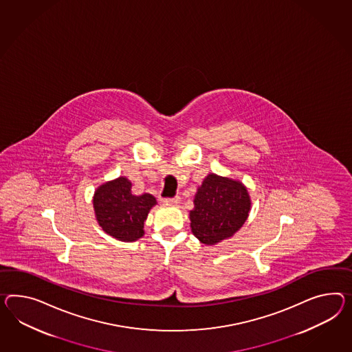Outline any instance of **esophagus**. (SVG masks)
Here are the masks:
<instances>
[{
    "mask_svg": "<svg viewBox=\"0 0 352 352\" xmlns=\"http://www.w3.org/2000/svg\"><path fill=\"white\" fill-rule=\"evenodd\" d=\"M163 204H170V206H176L180 203V197H175V198H164L161 200Z\"/></svg>",
    "mask_w": 352,
    "mask_h": 352,
    "instance_id": "esophagus-1",
    "label": "esophagus"
}]
</instances>
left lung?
I'll list each match as a JSON object with an SVG mask.
<instances>
[{"mask_svg":"<svg viewBox=\"0 0 352 352\" xmlns=\"http://www.w3.org/2000/svg\"><path fill=\"white\" fill-rule=\"evenodd\" d=\"M250 208L252 199L241 181L208 173L190 210L191 232L200 243L216 245L243 227Z\"/></svg>","mask_w":352,"mask_h":352,"instance_id":"left-lung-1","label":"left lung"}]
</instances>
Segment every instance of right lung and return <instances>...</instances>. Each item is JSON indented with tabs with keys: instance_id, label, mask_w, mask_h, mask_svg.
I'll use <instances>...</instances> for the list:
<instances>
[{
	"instance_id": "1",
	"label": "right lung",
	"mask_w": 352,
	"mask_h": 352,
	"mask_svg": "<svg viewBox=\"0 0 352 352\" xmlns=\"http://www.w3.org/2000/svg\"><path fill=\"white\" fill-rule=\"evenodd\" d=\"M125 176L107 181L94 191L93 208L98 225L118 241L131 243L144 236L148 213L157 204L152 194L134 195Z\"/></svg>"
}]
</instances>
